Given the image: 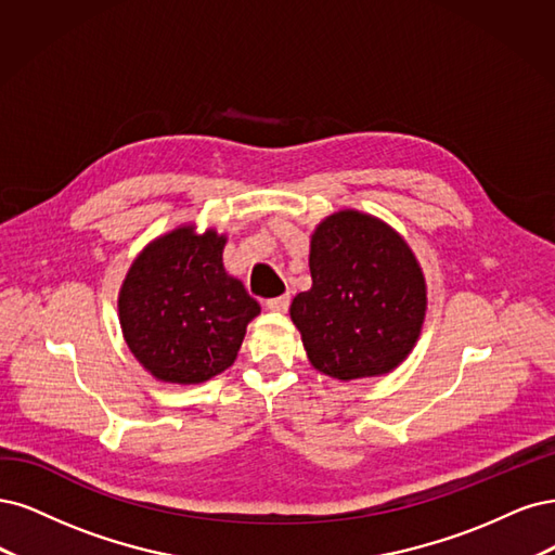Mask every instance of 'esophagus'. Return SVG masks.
<instances>
[{"label":"esophagus","mask_w":555,"mask_h":555,"mask_svg":"<svg viewBox=\"0 0 555 555\" xmlns=\"http://www.w3.org/2000/svg\"><path fill=\"white\" fill-rule=\"evenodd\" d=\"M291 307V295H281V297H274V299H264V309L270 311H276V313H285Z\"/></svg>","instance_id":"esophagus-1"}]
</instances>
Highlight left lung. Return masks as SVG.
I'll list each match as a JSON object with an SVG mask.
<instances>
[{
    "instance_id": "1",
    "label": "left lung",
    "mask_w": 555,
    "mask_h": 555,
    "mask_svg": "<svg viewBox=\"0 0 555 555\" xmlns=\"http://www.w3.org/2000/svg\"><path fill=\"white\" fill-rule=\"evenodd\" d=\"M311 291L291 318L311 364L338 380L389 373L413 350L426 285L410 246L360 211H336L311 237Z\"/></svg>"
}]
</instances>
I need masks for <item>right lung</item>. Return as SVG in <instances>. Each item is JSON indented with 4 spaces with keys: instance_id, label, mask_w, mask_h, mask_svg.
Listing matches in <instances>:
<instances>
[{
    "instance_id": "add662e5",
    "label": "right lung",
    "mask_w": 555,
    "mask_h": 555,
    "mask_svg": "<svg viewBox=\"0 0 555 555\" xmlns=\"http://www.w3.org/2000/svg\"><path fill=\"white\" fill-rule=\"evenodd\" d=\"M223 246L214 230L177 228L152 242L124 279L121 332L154 378L195 385L235 362L260 304L225 274Z\"/></svg>"
}]
</instances>
